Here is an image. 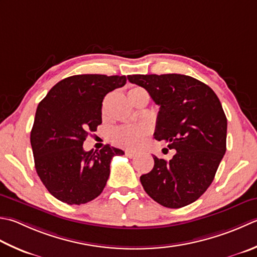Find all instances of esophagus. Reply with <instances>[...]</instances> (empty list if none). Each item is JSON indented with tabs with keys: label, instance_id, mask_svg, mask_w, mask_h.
Instances as JSON below:
<instances>
[{
	"label": "esophagus",
	"instance_id": "34e87169",
	"mask_svg": "<svg viewBox=\"0 0 257 257\" xmlns=\"http://www.w3.org/2000/svg\"><path fill=\"white\" fill-rule=\"evenodd\" d=\"M125 156H127V157H129V158H134V157H136V156H137V153L136 152H133V150H125Z\"/></svg>",
	"mask_w": 257,
	"mask_h": 257
}]
</instances>
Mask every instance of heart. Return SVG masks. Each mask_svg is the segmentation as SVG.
<instances>
[{
    "instance_id": "b5f03b06",
    "label": "heart",
    "mask_w": 257,
    "mask_h": 257,
    "mask_svg": "<svg viewBox=\"0 0 257 257\" xmlns=\"http://www.w3.org/2000/svg\"><path fill=\"white\" fill-rule=\"evenodd\" d=\"M146 92L142 88H133L129 90V94ZM149 135V129L146 125H120L111 132L113 142L128 149H136L142 146L145 138Z\"/></svg>"
}]
</instances>
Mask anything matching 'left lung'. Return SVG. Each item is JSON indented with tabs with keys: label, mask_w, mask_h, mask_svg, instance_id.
Masks as SVG:
<instances>
[{
	"label": "left lung",
	"mask_w": 257,
	"mask_h": 257,
	"mask_svg": "<svg viewBox=\"0 0 257 257\" xmlns=\"http://www.w3.org/2000/svg\"><path fill=\"white\" fill-rule=\"evenodd\" d=\"M159 105L155 138L176 149L167 162L154 156L152 172L140 177L145 192L168 208L194 203L214 180L226 152L227 119L216 93L189 75L133 74Z\"/></svg>",
	"instance_id": "1"
}]
</instances>
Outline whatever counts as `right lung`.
<instances>
[{
	"mask_svg": "<svg viewBox=\"0 0 257 257\" xmlns=\"http://www.w3.org/2000/svg\"><path fill=\"white\" fill-rule=\"evenodd\" d=\"M125 82L124 75H72L55 84L39 103L30 136L34 165L57 199L81 205L102 193L112 157L124 153L109 145L85 152L82 146L102 122L105 94Z\"/></svg>",
	"mask_w": 257,
	"mask_h": 257,
	"instance_id": "add662e5",
	"label": "right lung"
}]
</instances>
